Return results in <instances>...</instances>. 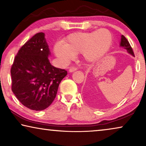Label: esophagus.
Here are the masks:
<instances>
[{
	"label": "esophagus",
	"mask_w": 146,
	"mask_h": 146,
	"mask_svg": "<svg viewBox=\"0 0 146 146\" xmlns=\"http://www.w3.org/2000/svg\"><path fill=\"white\" fill-rule=\"evenodd\" d=\"M77 70L76 67H71L69 69V72H73L76 71Z\"/></svg>",
	"instance_id": "obj_1"
}]
</instances>
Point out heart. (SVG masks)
I'll return each instance as SVG.
<instances>
[{"label":"heart","instance_id":"1","mask_svg":"<svg viewBox=\"0 0 146 146\" xmlns=\"http://www.w3.org/2000/svg\"><path fill=\"white\" fill-rule=\"evenodd\" d=\"M112 42V36L105 29L90 33H74L64 40L63 44L58 43L54 47V53L63 65L74 58L75 54L82 53L88 62H96L104 56Z\"/></svg>","mask_w":146,"mask_h":146}]
</instances>
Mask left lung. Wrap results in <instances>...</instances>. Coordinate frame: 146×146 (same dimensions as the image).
Wrapping results in <instances>:
<instances>
[{
	"label": "left lung",
	"instance_id": "1",
	"mask_svg": "<svg viewBox=\"0 0 146 146\" xmlns=\"http://www.w3.org/2000/svg\"><path fill=\"white\" fill-rule=\"evenodd\" d=\"M119 46L121 47H123V48H125L127 50V52L130 54L131 55H132L133 56H134V53H133V52L132 48L131 47V46L129 44V42L127 41L126 38H125L123 35L121 36V41H120V44H119Z\"/></svg>",
	"mask_w": 146,
	"mask_h": 146
}]
</instances>
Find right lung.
Returning <instances> with one entry per match:
<instances>
[{
	"instance_id": "add662e5",
	"label": "right lung",
	"mask_w": 146,
	"mask_h": 146,
	"mask_svg": "<svg viewBox=\"0 0 146 146\" xmlns=\"http://www.w3.org/2000/svg\"><path fill=\"white\" fill-rule=\"evenodd\" d=\"M45 35L39 33L22 46L12 65V91L22 104L33 110L47 108L56 96L67 71L53 66Z\"/></svg>"
}]
</instances>
